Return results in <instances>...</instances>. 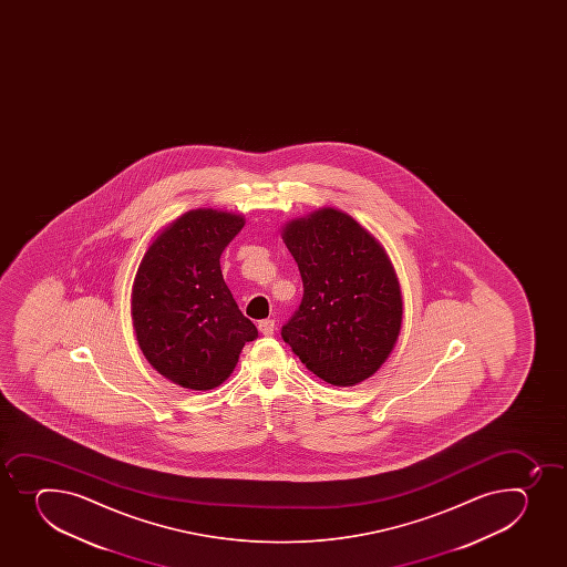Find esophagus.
Here are the masks:
<instances>
[{"mask_svg":"<svg viewBox=\"0 0 567 567\" xmlns=\"http://www.w3.org/2000/svg\"><path fill=\"white\" fill-rule=\"evenodd\" d=\"M258 329L262 332L264 337H271L275 332V321L274 320H262L258 323Z\"/></svg>","mask_w":567,"mask_h":567,"instance_id":"obj_1","label":"esophagus"}]
</instances>
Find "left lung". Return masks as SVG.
<instances>
[{
  "label": "left lung",
  "mask_w": 567,
  "mask_h": 567,
  "mask_svg": "<svg viewBox=\"0 0 567 567\" xmlns=\"http://www.w3.org/2000/svg\"><path fill=\"white\" fill-rule=\"evenodd\" d=\"M282 240L303 279V299L282 327V340L332 386L370 379L392 353L403 321L398 275L384 247L331 207L292 219Z\"/></svg>",
  "instance_id": "8db88e82"
}]
</instances>
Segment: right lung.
<instances>
[{"mask_svg": "<svg viewBox=\"0 0 567 567\" xmlns=\"http://www.w3.org/2000/svg\"><path fill=\"white\" fill-rule=\"evenodd\" d=\"M240 214L196 208L169 224L147 247L131 316L147 362L188 390H213L258 337L225 285L219 257L240 233Z\"/></svg>", "mask_w": 567, "mask_h": 567, "instance_id": "1", "label": "right lung"}]
</instances>
